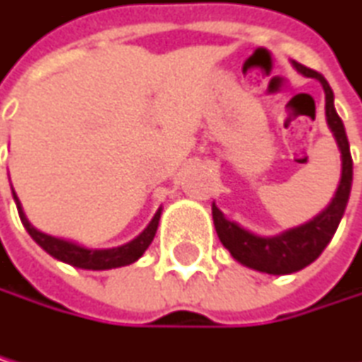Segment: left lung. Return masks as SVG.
Segmentation results:
<instances>
[{"mask_svg": "<svg viewBox=\"0 0 362 362\" xmlns=\"http://www.w3.org/2000/svg\"><path fill=\"white\" fill-rule=\"evenodd\" d=\"M293 64L300 74H305L307 78L320 80V85L325 89L327 122H329V127H332L336 143L340 147V156H343V177H340L336 197L318 217H313L311 221L298 226V228H291V230L275 235V237H257L253 233L244 230L242 226L226 219L221 215V210L212 204V219H215L217 235H219L221 244L230 250V255L248 269L271 273V275L296 273L300 269L309 267L313 259H318L325 246L332 242V237L340 223V217H343V212L347 208V199H349V190H351V172H354L349 141H347L343 120H340V116L336 114L332 87H329V82L318 74V71L307 69L305 64H298V62H293Z\"/></svg>", "mask_w": 362, "mask_h": 362, "instance_id": "left-lung-1", "label": "left lung"}]
</instances>
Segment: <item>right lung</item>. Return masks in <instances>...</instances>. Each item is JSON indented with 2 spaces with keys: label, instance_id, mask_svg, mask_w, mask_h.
I'll use <instances>...</instances> for the list:
<instances>
[{
  "label": "right lung",
  "instance_id": "add662e5",
  "mask_svg": "<svg viewBox=\"0 0 362 362\" xmlns=\"http://www.w3.org/2000/svg\"><path fill=\"white\" fill-rule=\"evenodd\" d=\"M15 197V192H13ZM17 199V197H15ZM17 212H19V219H22L24 228L28 230V235L47 250L49 255H53L55 259L66 262L71 267H78V269H87V271H107V269H118V267H127V264L136 262L147 246L152 244L156 228H158V219H160V210L154 215V219L150 221V226L136 237L122 246L116 248H103V250H93V248H85V246H78L74 242H66V240H57V237H51L47 233H40L37 228L28 223L26 215L22 212V206L17 202Z\"/></svg>",
  "mask_w": 362,
  "mask_h": 362
}]
</instances>
